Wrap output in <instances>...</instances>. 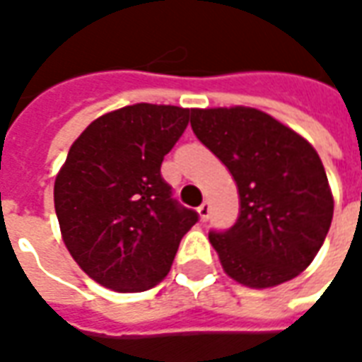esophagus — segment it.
<instances>
[{"label":"esophagus","instance_id":"1","mask_svg":"<svg viewBox=\"0 0 362 362\" xmlns=\"http://www.w3.org/2000/svg\"><path fill=\"white\" fill-rule=\"evenodd\" d=\"M197 213H199V219L207 221L211 217V205L207 204V202H204V204L197 207Z\"/></svg>","mask_w":362,"mask_h":362}]
</instances>
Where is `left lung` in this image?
I'll list each match as a JSON object with an SVG mask.
<instances>
[{
  "label": "left lung",
  "instance_id": "left-lung-1",
  "mask_svg": "<svg viewBox=\"0 0 362 362\" xmlns=\"http://www.w3.org/2000/svg\"><path fill=\"white\" fill-rule=\"evenodd\" d=\"M189 124L238 188L236 223L209 233L228 277L267 288L304 272L334 217L332 189L314 147L269 114L246 106L192 108Z\"/></svg>",
  "mask_w": 362,
  "mask_h": 362
}]
</instances>
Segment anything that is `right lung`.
I'll use <instances>...</instances> for the list:
<instances>
[{
    "mask_svg": "<svg viewBox=\"0 0 362 362\" xmlns=\"http://www.w3.org/2000/svg\"><path fill=\"white\" fill-rule=\"evenodd\" d=\"M188 122L189 110L180 106H124L96 118L67 153L54 184L62 238L103 287H155L199 219L174 199L160 174Z\"/></svg>",
    "mask_w": 362,
    "mask_h": 362,
    "instance_id": "add662e5",
    "label": "right lung"
}]
</instances>
